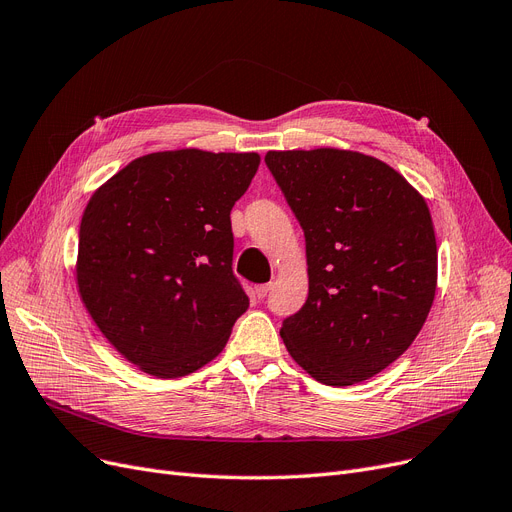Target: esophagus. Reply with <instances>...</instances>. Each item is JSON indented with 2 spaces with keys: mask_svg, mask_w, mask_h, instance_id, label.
Segmentation results:
<instances>
[{
  "mask_svg": "<svg viewBox=\"0 0 512 512\" xmlns=\"http://www.w3.org/2000/svg\"><path fill=\"white\" fill-rule=\"evenodd\" d=\"M271 288H273L271 283H262V285H256V288H254V296H256L258 300H262L264 296H267V294L271 292Z\"/></svg>",
  "mask_w": 512,
  "mask_h": 512,
  "instance_id": "1",
  "label": "esophagus"
}]
</instances>
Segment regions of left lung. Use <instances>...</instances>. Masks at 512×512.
Instances as JSON below:
<instances>
[{
  "mask_svg": "<svg viewBox=\"0 0 512 512\" xmlns=\"http://www.w3.org/2000/svg\"><path fill=\"white\" fill-rule=\"evenodd\" d=\"M267 166L306 239L309 296L281 325L285 349L327 386L397 361L431 311L437 241L424 197L357 151H269Z\"/></svg>",
  "mask_w": 512,
  "mask_h": 512,
  "instance_id": "8db88e82",
  "label": "left lung"
}]
</instances>
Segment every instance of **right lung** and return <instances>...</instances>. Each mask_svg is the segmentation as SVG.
Returning <instances> with one entry per match:
<instances>
[{
	"label": "right lung",
	"instance_id": "right-lung-1",
	"mask_svg": "<svg viewBox=\"0 0 512 512\" xmlns=\"http://www.w3.org/2000/svg\"><path fill=\"white\" fill-rule=\"evenodd\" d=\"M258 166V153L159 151L90 197L77 290L102 336L145 374H193L248 311L231 269V210Z\"/></svg>",
	"mask_w": 512,
	"mask_h": 512
}]
</instances>
